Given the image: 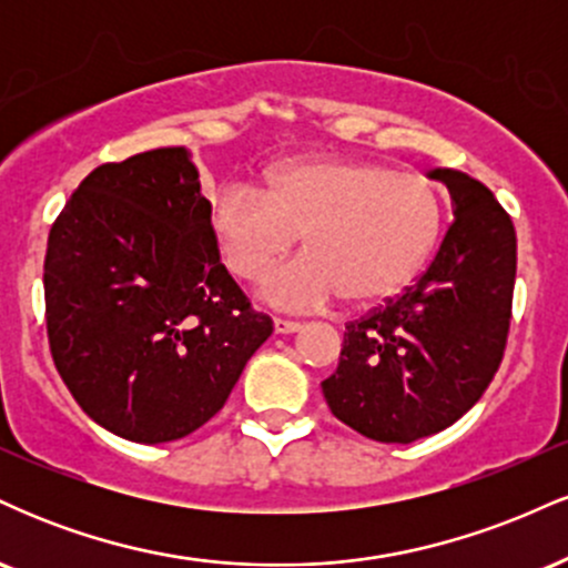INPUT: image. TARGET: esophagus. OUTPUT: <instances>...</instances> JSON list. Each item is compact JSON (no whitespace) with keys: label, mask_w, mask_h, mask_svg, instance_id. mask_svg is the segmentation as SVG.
<instances>
[{"label":"esophagus","mask_w":568,"mask_h":568,"mask_svg":"<svg viewBox=\"0 0 568 568\" xmlns=\"http://www.w3.org/2000/svg\"><path fill=\"white\" fill-rule=\"evenodd\" d=\"M302 331V323H293V321H283V317H275V334H298Z\"/></svg>","instance_id":"1"}]
</instances>
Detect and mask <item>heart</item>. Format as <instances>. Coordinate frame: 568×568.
Listing matches in <instances>:
<instances>
[{"label": "heart", "mask_w": 568, "mask_h": 568, "mask_svg": "<svg viewBox=\"0 0 568 568\" xmlns=\"http://www.w3.org/2000/svg\"><path fill=\"white\" fill-rule=\"evenodd\" d=\"M440 194L414 171L376 160L317 158L277 168L266 189L226 184L211 202L224 262L253 280L288 253L306 251L262 280V296L293 312L336 298L379 304L400 293L433 251Z\"/></svg>", "instance_id": "obj_1"}]
</instances>
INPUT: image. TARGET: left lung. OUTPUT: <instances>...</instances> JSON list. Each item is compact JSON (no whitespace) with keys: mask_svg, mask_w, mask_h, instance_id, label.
<instances>
[{"mask_svg":"<svg viewBox=\"0 0 568 568\" xmlns=\"http://www.w3.org/2000/svg\"><path fill=\"white\" fill-rule=\"evenodd\" d=\"M454 221L427 272L397 298L347 323L323 395L338 422L379 443L452 427L497 374L513 315L515 230L491 189L435 168Z\"/></svg>","mask_w":568,"mask_h":568,"instance_id":"1","label":"left lung"}]
</instances>
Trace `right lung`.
Instances as JSON below:
<instances>
[{
    "mask_svg": "<svg viewBox=\"0 0 568 568\" xmlns=\"http://www.w3.org/2000/svg\"><path fill=\"white\" fill-rule=\"evenodd\" d=\"M44 317L80 408L135 443L205 425L272 334L221 264L184 146L106 162L77 186L48 237Z\"/></svg>",
    "mask_w": 568,
    "mask_h": 568,
    "instance_id": "right-lung-1",
    "label": "right lung"
}]
</instances>
